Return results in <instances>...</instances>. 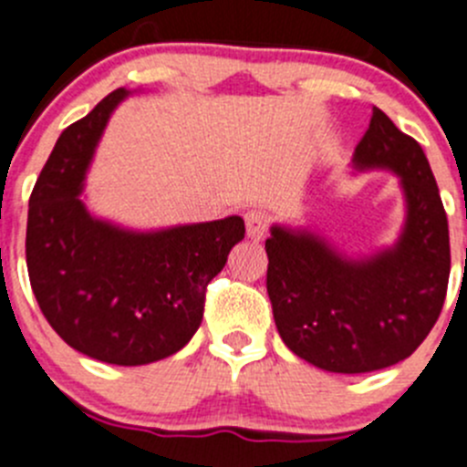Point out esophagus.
<instances>
[{"instance_id": "1", "label": "esophagus", "mask_w": 467, "mask_h": 467, "mask_svg": "<svg viewBox=\"0 0 467 467\" xmlns=\"http://www.w3.org/2000/svg\"><path fill=\"white\" fill-rule=\"evenodd\" d=\"M269 228V219L267 213L263 212H248L246 213V234L248 239H254V242H260L265 239Z\"/></svg>"}]
</instances>
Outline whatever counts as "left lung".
<instances>
[{
	"label": "left lung",
	"instance_id": "8db88e82",
	"mask_svg": "<svg viewBox=\"0 0 467 467\" xmlns=\"http://www.w3.org/2000/svg\"><path fill=\"white\" fill-rule=\"evenodd\" d=\"M352 170L399 177L405 221L391 246L348 255L320 233L274 223L267 293L283 343L329 373H368L410 357L433 329L450 281V228L420 142L373 108Z\"/></svg>",
	"mask_w": 467,
	"mask_h": 467
}]
</instances>
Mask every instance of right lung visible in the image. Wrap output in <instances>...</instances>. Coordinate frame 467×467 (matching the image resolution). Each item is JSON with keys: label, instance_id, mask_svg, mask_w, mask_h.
<instances>
[{"label": "right lung", "instance_id": "1", "mask_svg": "<svg viewBox=\"0 0 467 467\" xmlns=\"http://www.w3.org/2000/svg\"><path fill=\"white\" fill-rule=\"evenodd\" d=\"M119 87L68 126L38 174L27 269L43 316L73 350L117 366L165 359L198 332L204 287L244 239L242 216L133 230L89 212L82 191Z\"/></svg>", "mask_w": 467, "mask_h": 467}]
</instances>
